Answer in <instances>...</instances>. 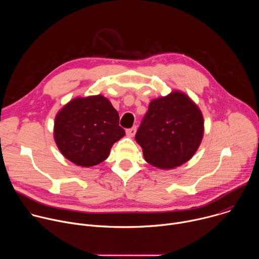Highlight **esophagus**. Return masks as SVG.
I'll use <instances>...</instances> for the list:
<instances>
[{"label":"esophagus","instance_id":"34e87169","mask_svg":"<svg viewBox=\"0 0 259 259\" xmlns=\"http://www.w3.org/2000/svg\"><path fill=\"white\" fill-rule=\"evenodd\" d=\"M126 133H127V135H128L129 137H133V136L135 135V133H136V126H134V127H132V128L126 130Z\"/></svg>","mask_w":259,"mask_h":259}]
</instances>
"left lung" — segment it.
Returning a JSON list of instances; mask_svg holds the SVG:
<instances>
[{
	"label": "left lung",
	"mask_w": 259,
	"mask_h": 259,
	"mask_svg": "<svg viewBox=\"0 0 259 259\" xmlns=\"http://www.w3.org/2000/svg\"><path fill=\"white\" fill-rule=\"evenodd\" d=\"M203 136L201 109L189 95L173 90L150 102L135 139L147 163L169 170L190 161Z\"/></svg>",
	"instance_id": "8db88e82"
}]
</instances>
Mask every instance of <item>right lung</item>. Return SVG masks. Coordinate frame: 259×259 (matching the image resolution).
<instances>
[{
	"label": "right lung",
	"mask_w": 259,
	"mask_h": 259,
	"mask_svg": "<svg viewBox=\"0 0 259 259\" xmlns=\"http://www.w3.org/2000/svg\"><path fill=\"white\" fill-rule=\"evenodd\" d=\"M119 114L101 94L76 97L57 113L53 136L64 158L81 167L103 162L115 142L125 135Z\"/></svg>",
	"instance_id": "right-lung-1"
}]
</instances>
